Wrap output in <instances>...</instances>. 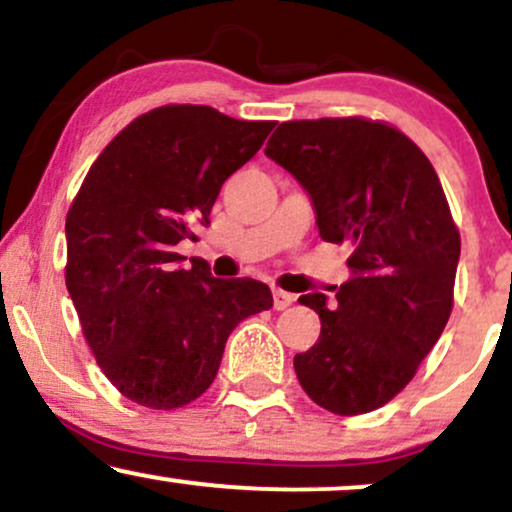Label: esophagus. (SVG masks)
Listing matches in <instances>:
<instances>
[{
  "label": "esophagus",
  "mask_w": 512,
  "mask_h": 512,
  "mask_svg": "<svg viewBox=\"0 0 512 512\" xmlns=\"http://www.w3.org/2000/svg\"><path fill=\"white\" fill-rule=\"evenodd\" d=\"M272 295H274V310H286V307H291L295 303V295L281 291V288H274Z\"/></svg>",
  "instance_id": "esophagus-1"
}]
</instances>
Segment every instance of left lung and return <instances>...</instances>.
I'll return each instance as SVG.
<instances>
[{"label": "left lung", "instance_id": "8db88e82", "mask_svg": "<svg viewBox=\"0 0 512 512\" xmlns=\"http://www.w3.org/2000/svg\"><path fill=\"white\" fill-rule=\"evenodd\" d=\"M264 155L310 197L319 236L350 243V279L326 303L322 334L293 357L307 396L336 415L381 408L408 386L451 317L460 236L424 152L386 123L288 121Z\"/></svg>", "mask_w": 512, "mask_h": 512}]
</instances>
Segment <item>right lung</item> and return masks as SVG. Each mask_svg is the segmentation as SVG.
I'll list each match as a JSON object with an SVG mask.
<instances>
[{"label": "right lung", "mask_w": 512, "mask_h": 512, "mask_svg": "<svg viewBox=\"0 0 512 512\" xmlns=\"http://www.w3.org/2000/svg\"><path fill=\"white\" fill-rule=\"evenodd\" d=\"M274 121L169 104L128 123L90 166L66 217V288L97 365L152 410L200 398L231 331L272 307L255 279H214L197 240L221 186L260 150Z\"/></svg>", "instance_id": "1"}]
</instances>
